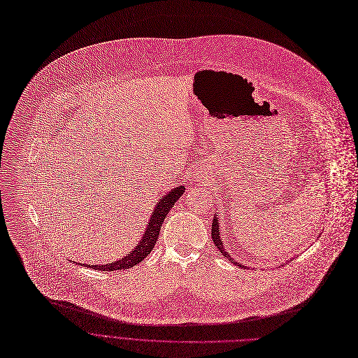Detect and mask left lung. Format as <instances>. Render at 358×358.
<instances>
[{
	"instance_id": "1",
	"label": "left lung",
	"mask_w": 358,
	"mask_h": 358,
	"mask_svg": "<svg viewBox=\"0 0 358 358\" xmlns=\"http://www.w3.org/2000/svg\"><path fill=\"white\" fill-rule=\"evenodd\" d=\"M211 237H213V241H214V244H215V247L220 250V252L225 257V258H229L230 262H233V264H236L237 267H241V268H248V267H245V266H243V264H240V263H236L234 259L231 258V255H229V252L225 251V248H224V245H222V241H221V237H220V222H218V218L217 217H214V220H213V227H211Z\"/></svg>"
}]
</instances>
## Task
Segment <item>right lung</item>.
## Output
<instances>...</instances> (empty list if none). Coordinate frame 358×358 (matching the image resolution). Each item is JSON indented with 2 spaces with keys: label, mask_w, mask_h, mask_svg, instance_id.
I'll return each instance as SVG.
<instances>
[{
  "label": "right lung",
  "mask_w": 358,
  "mask_h": 358,
  "mask_svg": "<svg viewBox=\"0 0 358 358\" xmlns=\"http://www.w3.org/2000/svg\"><path fill=\"white\" fill-rule=\"evenodd\" d=\"M185 191L184 185H178L176 188H173L170 192H167L164 197L159 199L151 217L150 221L145 227V231L141 237V241L136 245V248L127 254L125 257H122L118 262L110 263V264H99V266H91V264H81L87 268H94V270H100V271H115V270H127L131 268L134 266H137L138 263H141L143 259L152 251L158 236H159V230L161 225L164 222L167 214L170 213V210L174 207L176 201L181 197V194Z\"/></svg>",
  "instance_id": "obj_1"
}]
</instances>
